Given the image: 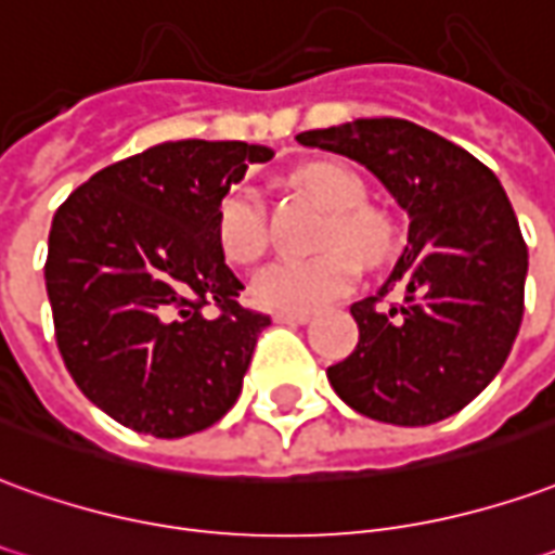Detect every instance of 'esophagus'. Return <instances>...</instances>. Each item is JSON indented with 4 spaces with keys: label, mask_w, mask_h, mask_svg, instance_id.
<instances>
[{
    "label": "esophagus",
    "mask_w": 555,
    "mask_h": 555,
    "mask_svg": "<svg viewBox=\"0 0 555 555\" xmlns=\"http://www.w3.org/2000/svg\"><path fill=\"white\" fill-rule=\"evenodd\" d=\"M309 318H312L309 312H276L273 321H276V324H306Z\"/></svg>",
    "instance_id": "esophagus-1"
}]
</instances>
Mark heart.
Masks as SVG:
<instances>
[{"mask_svg":"<svg viewBox=\"0 0 555 555\" xmlns=\"http://www.w3.org/2000/svg\"><path fill=\"white\" fill-rule=\"evenodd\" d=\"M297 183L333 212L318 240L327 249L312 258H276L251 276L255 304L279 312H309L331 304L333 297L351 288L358 261L378 264L397 243L393 222L366 204V183L358 170L339 162H312L297 170ZM216 234L224 255L237 264H249L264 251L267 210L251 185H234L224 192L216 212Z\"/></svg>","mask_w":555,"mask_h":555,"instance_id":"b5f03b06","label":"heart"}]
</instances>
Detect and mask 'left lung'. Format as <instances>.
<instances>
[{
    "label": "left lung",
    "instance_id": "8db88e82",
    "mask_svg": "<svg viewBox=\"0 0 555 555\" xmlns=\"http://www.w3.org/2000/svg\"><path fill=\"white\" fill-rule=\"evenodd\" d=\"M372 170L409 212V246L378 291L351 306L358 348L327 370L354 412L426 426L466 409L495 378L522 321L529 251L505 189L463 146L409 119H354L297 134ZM402 284L406 297L377 300Z\"/></svg>",
    "mask_w": 555,
    "mask_h": 555
}]
</instances>
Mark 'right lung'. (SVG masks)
<instances>
[{"label":"right lung","instance_id":"obj_1","mask_svg":"<svg viewBox=\"0 0 555 555\" xmlns=\"http://www.w3.org/2000/svg\"><path fill=\"white\" fill-rule=\"evenodd\" d=\"M273 150L168 141L92 173L50 224L56 345L75 385L116 424L183 439L222 421L270 318L237 304L219 201Z\"/></svg>","mask_w":555,"mask_h":555}]
</instances>
